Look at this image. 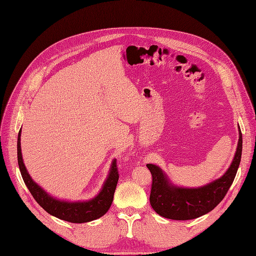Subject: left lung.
<instances>
[{"label":"left lung","instance_id":"obj_1","mask_svg":"<svg viewBox=\"0 0 256 256\" xmlns=\"http://www.w3.org/2000/svg\"><path fill=\"white\" fill-rule=\"evenodd\" d=\"M242 137L240 130L238 148L226 174L201 188H178L170 185L163 172L154 164H146L152 174L150 202L159 216L178 220H192L214 209L227 194L234 180L242 157Z\"/></svg>","mask_w":256,"mask_h":256}]
</instances>
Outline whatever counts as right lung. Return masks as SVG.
<instances>
[{
    "instance_id": "1",
    "label": "right lung",
    "mask_w": 256,
    "mask_h": 256,
    "mask_svg": "<svg viewBox=\"0 0 256 256\" xmlns=\"http://www.w3.org/2000/svg\"><path fill=\"white\" fill-rule=\"evenodd\" d=\"M18 162L22 178H23L32 196L34 198L38 205L45 209L48 214L60 220L71 222V223H86V222L99 218L106 214L113 202L114 192L119 179L117 160H114L112 163L108 178L100 194L95 198L91 200V201L78 203H66L58 201V200L48 196L38 184L32 181L23 163V158H22L20 130L18 136Z\"/></svg>"
}]
</instances>
